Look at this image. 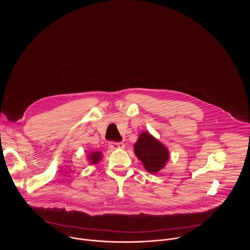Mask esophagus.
Returning a JSON list of instances; mask_svg holds the SVG:
<instances>
[{"label":"esophagus","mask_w":250,"mask_h":250,"mask_svg":"<svg viewBox=\"0 0 250 250\" xmlns=\"http://www.w3.org/2000/svg\"><path fill=\"white\" fill-rule=\"evenodd\" d=\"M108 146L111 149H122L125 147V144L123 143H109Z\"/></svg>","instance_id":"1"}]
</instances>
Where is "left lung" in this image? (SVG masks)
I'll use <instances>...</instances> for the list:
<instances>
[{"label":"left lung","mask_w":250,"mask_h":250,"mask_svg":"<svg viewBox=\"0 0 250 250\" xmlns=\"http://www.w3.org/2000/svg\"><path fill=\"white\" fill-rule=\"evenodd\" d=\"M134 151L143 167L150 173H157L166 167L169 159L167 148L147 132H143L134 145Z\"/></svg>","instance_id":"1"}]
</instances>
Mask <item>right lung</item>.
Here are the masks:
<instances>
[{
    "mask_svg": "<svg viewBox=\"0 0 250 250\" xmlns=\"http://www.w3.org/2000/svg\"><path fill=\"white\" fill-rule=\"evenodd\" d=\"M101 158H102V153H101V152L96 151V152H92V153H90V155H88L87 160L89 161V163H90V164H92V165H96V164H98V163H99V161L101 160Z\"/></svg>",
    "mask_w": 250,
    "mask_h": 250,
    "instance_id": "add662e5",
    "label": "right lung"
}]
</instances>
